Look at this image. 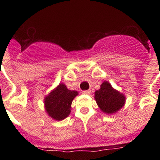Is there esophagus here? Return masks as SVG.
I'll use <instances>...</instances> for the list:
<instances>
[{"label":"esophagus","instance_id":"1","mask_svg":"<svg viewBox=\"0 0 160 160\" xmlns=\"http://www.w3.org/2000/svg\"><path fill=\"white\" fill-rule=\"evenodd\" d=\"M82 93H83V94H90V90H83Z\"/></svg>","mask_w":160,"mask_h":160}]
</instances>
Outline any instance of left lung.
Returning <instances> with one entry per match:
<instances>
[{"label":"left lung","mask_w":160,"mask_h":160,"mask_svg":"<svg viewBox=\"0 0 160 160\" xmlns=\"http://www.w3.org/2000/svg\"><path fill=\"white\" fill-rule=\"evenodd\" d=\"M94 99L102 112L112 114L119 111L125 104L123 94L114 90L108 82H103L98 90L94 93Z\"/></svg>","instance_id":"left-lung-1"}]
</instances>
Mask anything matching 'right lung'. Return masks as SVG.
<instances>
[{
  "label": "right lung",
  "instance_id": "1",
  "mask_svg": "<svg viewBox=\"0 0 160 160\" xmlns=\"http://www.w3.org/2000/svg\"><path fill=\"white\" fill-rule=\"evenodd\" d=\"M78 94V91L68 90L66 85L60 83L44 99L45 108L49 116L57 121L69 116L72 101Z\"/></svg>",
  "mask_w": 160,
  "mask_h": 160
}]
</instances>
